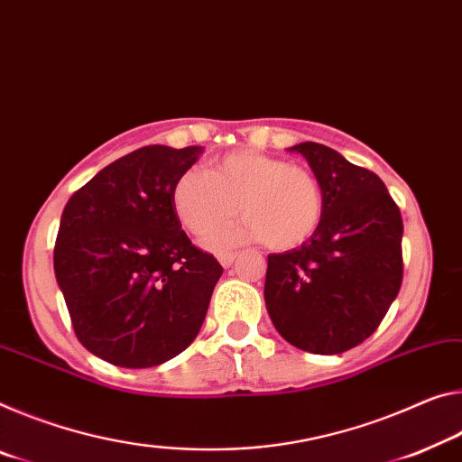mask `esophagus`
Segmentation results:
<instances>
[{
  "label": "esophagus",
  "mask_w": 462,
  "mask_h": 462,
  "mask_svg": "<svg viewBox=\"0 0 462 462\" xmlns=\"http://www.w3.org/2000/svg\"><path fill=\"white\" fill-rule=\"evenodd\" d=\"M234 261H236V254H234V253H224L222 257H219V263H222V267H230Z\"/></svg>",
  "instance_id": "34e87169"
}]
</instances>
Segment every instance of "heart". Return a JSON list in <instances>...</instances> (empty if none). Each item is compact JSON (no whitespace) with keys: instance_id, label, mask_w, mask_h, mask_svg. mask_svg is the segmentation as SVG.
Listing matches in <instances>:
<instances>
[{"instance_id":"b5f03b06","label":"heart","mask_w":462,"mask_h":462,"mask_svg":"<svg viewBox=\"0 0 462 462\" xmlns=\"http://www.w3.org/2000/svg\"><path fill=\"white\" fill-rule=\"evenodd\" d=\"M172 208L195 236L232 222L238 208L243 224L205 240L214 251L253 240L288 251L317 234L325 216V191L309 166L240 150L216 160L208 174L195 168L182 172L172 187Z\"/></svg>"}]
</instances>
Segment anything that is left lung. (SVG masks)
I'll use <instances>...</instances> for the list:
<instances>
[{
	"instance_id": "8db88e82",
	"label": "left lung",
	"mask_w": 462,
	"mask_h": 462,
	"mask_svg": "<svg viewBox=\"0 0 462 462\" xmlns=\"http://www.w3.org/2000/svg\"><path fill=\"white\" fill-rule=\"evenodd\" d=\"M325 191V216L302 246L267 257L265 304L285 341L343 354L376 331L402 282V217L374 172L323 143L294 145Z\"/></svg>"
}]
</instances>
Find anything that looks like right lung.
Instances as JSON below:
<instances>
[{
    "instance_id": "obj_1",
    "label": "right lung",
    "mask_w": 462,
    "mask_h": 462,
    "mask_svg": "<svg viewBox=\"0 0 462 462\" xmlns=\"http://www.w3.org/2000/svg\"><path fill=\"white\" fill-rule=\"evenodd\" d=\"M201 148L145 145L88 180L65 205L53 265L79 343L121 368H152L191 346L222 275L172 208Z\"/></svg>"
}]
</instances>
